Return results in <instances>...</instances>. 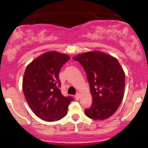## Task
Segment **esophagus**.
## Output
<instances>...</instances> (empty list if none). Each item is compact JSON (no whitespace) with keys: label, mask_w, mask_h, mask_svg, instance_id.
<instances>
[{"label":"esophagus","mask_w":148,"mask_h":148,"mask_svg":"<svg viewBox=\"0 0 148 148\" xmlns=\"http://www.w3.org/2000/svg\"><path fill=\"white\" fill-rule=\"evenodd\" d=\"M75 98H76V100H79V98H80V94H79V93H77V94L76 95Z\"/></svg>","instance_id":"34e87169"}]
</instances>
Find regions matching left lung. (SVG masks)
I'll list each match as a JSON object with an SVG mask.
<instances>
[{
  "instance_id": "8db88e82",
  "label": "left lung",
  "mask_w": 148,
  "mask_h": 148,
  "mask_svg": "<svg viewBox=\"0 0 148 148\" xmlns=\"http://www.w3.org/2000/svg\"><path fill=\"white\" fill-rule=\"evenodd\" d=\"M84 67L92 97L90 108L85 114L93 120H106L114 114L123 101L125 74L118 60L98 51L73 57Z\"/></svg>"
}]
</instances>
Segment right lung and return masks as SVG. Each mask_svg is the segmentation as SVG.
<instances>
[{
    "label": "right lung",
    "mask_w": 148,
    "mask_h": 148,
    "mask_svg": "<svg viewBox=\"0 0 148 148\" xmlns=\"http://www.w3.org/2000/svg\"><path fill=\"white\" fill-rule=\"evenodd\" d=\"M68 55L52 51L45 53L28 64L23 78L25 100L38 118L54 122L64 118L74 98L60 91L59 72Z\"/></svg>",
    "instance_id": "add662e5"
}]
</instances>
